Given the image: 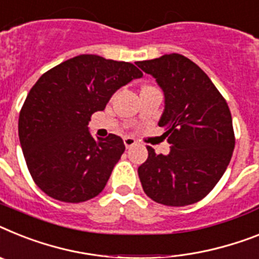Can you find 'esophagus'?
Masks as SVG:
<instances>
[{
	"instance_id": "34e87169",
	"label": "esophagus",
	"mask_w": 259,
	"mask_h": 259,
	"mask_svg": "<svg viewBox=\"0 0 259 259\" xmlns=\"http://www.w3.org/2000/svg\"><path fill=\"white\" fill-rule=\"evenodd\" d=\"M123 143H125L126 149H130V147H133L136 145L137 141L134 138H132V137H125L123 138Z\"/></svg>"
}]
</instances>
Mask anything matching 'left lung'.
I'll list each match as a JSON object with an SVG mask.
<instances>
[{"label": "left lung", "mask_w": 259, "mask_h": 259, "mask_svg": "<svg viewBox=\"0 0 259 259\" xmlns=\"http://www.w3.org/2000/svg\"><path fill=\"white\" fill-rule=\"evenodd\" d=\"M164 95L158 125L170 143L167 155L149 156L138 167L141 184L154 201L184 207L207 196L221 179L234 150L227 101L197 64L180 54L137 62Z\"/></svg>", "instance_id": "obj_1"}]
</instances>
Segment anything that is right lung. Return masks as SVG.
<instances>
[{
    "label": "right lung",
    "instance_id": "obj_1",
    "mask_svg": "<svg viewBox=\"0 0 259 259\" xmlns=\"http://www.w3.org/2000/svg\"><path fill=\"white\" fill-rule=\"evenodd\" d=\"M142 76L132 63L84 54L39 77L19 113L18 136L27 168L43 192L81 203L104 190L125 145L116 134L95 140L91 116Z\"/></svg>",
    "mask_w": 259,
    "mask_h": 259
}]
</instances>
